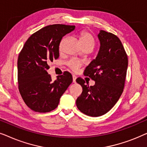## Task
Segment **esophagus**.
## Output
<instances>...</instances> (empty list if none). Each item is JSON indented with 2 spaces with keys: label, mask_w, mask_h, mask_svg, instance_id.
<instances>
[{
  "label": "esophagus",
  "mask_w": 147,
  "mask_h": 147,
  "mask_svg": "<svg viewBox=\"0 0 147 147\" xmlns=\"http://www.w3.org/2000/svg\"><path fill=\"white\" fill-rule=\"evenodd\" d=\"M72 78H73V82L74 83H76V78H77V77H76L75 75H73L72 76Z\"/></svg>",
  "instance_id": "1"
}]
</instances>
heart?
I'll return each instance as SVG.
<instances>
[{
	"instance_id": "obj_1",
	"label": "heart",
	"mask_w": 147,
	"mask_h": 147,
	"mask_svg": "<svg viewBox=\"0 0 147 147\" xmlns=\"http://www.w3.org/2000/svg\"><path fill=\"white\" fill-rule=\"evenodd\" d=\"M79 38L83 47H90L93 49L94 47H95V39H94V38L92 37V35L88 31H82L80 32L79 34ZM64 39H65V38H63L61 40V43L59 44L60 50H61L62 49V44H63ZM82 64H83V63L81 61H79V60L75 59H69L67 62V65L68 66V67L74 71H78L79 69V68L82 65Z\"/></svg>"
}]
</instances>
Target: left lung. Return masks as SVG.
<instances>
[{"label":"left lung","instance_id":"obj_1","mask_svg":"<svg viewBox=\"0 0 147 147\" xmlns=\"http://www.w3.org/2000/svg\"><path fill=\"white\" fill-rule=\"evenodd\" d=\"M98 37L100 51L84 72V76L95 81V84L89 86L82 78L76 79L83 89L76 100V106L84 114L93 117L107 113L119 100L123 92L128 63L127 54L117 36L101 30Z\"/></svg>","mask_w":147,"mask_h":147}]
</instances>
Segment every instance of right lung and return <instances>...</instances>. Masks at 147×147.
<instances>
[{
    "instance_id": "obj_1",
    "label": "right lung",
    "mask_w": 147,
    "mask_h": 147,
    "mask_svg": "<svg viewBox=\"0 0 147 147\" xmlns=\"http://www.w3.org/2000/svg\"><path fill=\"white\" fill-rule=\"evenodd\" d=\"M74 29V25L46 26L29 37L19 53L18 87L26 105L33 111L45 113L55 109L61 96L73 82L68 71L53 81L47 70L49 62L59 58L62 37Z\"/></svg>"
}]
</instances>
